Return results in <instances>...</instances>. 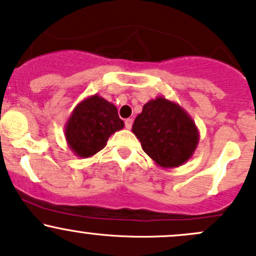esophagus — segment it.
Masks as SVG:
<instances>
[{"label": "esophagus", "instance_id": "1", "mask_svg": "<svg viewBox=\"0 0 256 256\" xmlns=\"http://www.w3.org/2000/svg\"><path fill=\"white\" fill-rule=\"evenodd\" d=\"M132 122H134V120L130 119V118H128V119H126V120H125V126H126V128H131V126H132Z\"/></svg>", "mask_w": 256, "mask_h": 256}]
</instances>
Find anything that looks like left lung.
Wrapping results in <instances>:
<instances>
[{
  "label": "left lung",
  "mask_w": 256,
  "mask_h": 256,
  "mask_svg": "<svg viewBox=\"0 0 256 256\" xmlns=\"http://www.w3.org/2000/svg\"><path fill=\"white\" fill-rule=\"evenodd\" d=\"M132 132L142 150L162 168H176L192 156L198 130L181 106L159 97L143 106L137 115Z\"/></svg>",
  "instance_id": "left-lung-1"
}]
</instances>
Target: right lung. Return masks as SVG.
<instances>
[{
    "label": "right lung",
    "mask_w": 256,
    "mask_h": 256,
    "mask_svg": "<svg viewBox=\"0 0 256 256\" xmlns=\"http://www.w3.org/2000/svg\"><path fill=\"white\" fill-rule=\"evenodd\" d=\"M124 122L114 104L92 96L81 102L66 126L69 147L81 158H88L106 147L112 134L122 130Z\"/></svg>",
    "instance_id": "obj_1"
}]
</instances>
